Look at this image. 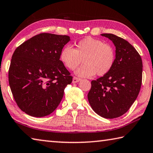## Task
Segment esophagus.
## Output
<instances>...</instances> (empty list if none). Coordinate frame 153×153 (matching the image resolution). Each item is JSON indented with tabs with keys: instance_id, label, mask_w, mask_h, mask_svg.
<instances>
[{
	"instance_id": "esophagus-1",
	"label": "esophagus",
	"mask_w": 153,
	"mask_h": 153,
	"mask_svg": "<svg viewBox=\"0 0 153 153\" xmlns=\"http://www.w3.org/2000/svg\"><path fill=\"white\" fill-rule=\"evenodd\" d=\"M79 81H81V79L77 78L76 77H74L73 78V80H72V83H73V84H76V83L79 82Z\"/></svg>"
}]
</instances>
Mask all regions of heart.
I'll return each instance as SVG.
<instances>
[{
    "label": "heart",
    "mask_w": 153,
    "mask_h": 153,
    "mask_svg": "<svg viewBox=\"0 0 153 153\" xmlns=\"http://www.w3.org/2000/svg\"><path fill=\"white\" fill-rule=\"evenodd\" d=\"M60 59L67 69L76 71V76L83 77H92L97 74L105 76L113 68L115 61V53L110 45L102 41L87 37L76 43L75 48L65 46L61 52Z\"/></svg>",
    "instance_id": "obj_1"
}]
</instances>
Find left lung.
I'll list each match as a JSON object with an SVG mask.
<instances>
[{"label": "left lung", "mask_w": 153, "mask_h": 153, "mask_svg": "<svg viewBox=\"0 0 153 153\" xmlns=\"http://www.w3.org/2000/svg\"><path fill=\"white\" fill-rule=\"evenodd\" d=\"M115 46V61L111 70L91 82L88 94L96 113L107 119L123 115L138 97L142 78L141 56L128 41L112 33H102Z\"/></svg>", "instance_id": "obj_1"}]
</instances>
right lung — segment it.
Returning a JSON list of instances; mask_svg holds the SVG:
<instances>
[{
  "label": "right lung",
  "instance_id": "right-lung-1",
  "mask_svg": "<svg viewBox=\"0 0 153 153\" xmlns=\"http://www.w3.org/2000/svg\"><path fill=\"white\" fill-rule=\"evenodd\" d=\"M68 36L42 33L22 44L12 56L9 82L20 109L32 117L50 115L61 102L72 82L60 60Z\"/></svg>",
  "mask_w": 153,
  "mask_h": 153
}]
</instances>
